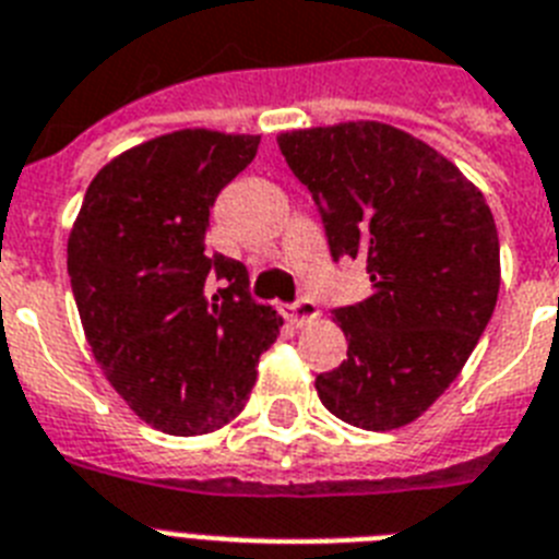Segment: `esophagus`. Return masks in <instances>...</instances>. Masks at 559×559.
<instances>
[{"label": "esophagus", "instance_id": "obj_1", "mask_svg": "<svg viewBox=\"0 0 559 559\" xmlns=\"http://www.w3.org/2000/svg\"><path fill=\"white\" fill-rule=\"evenodd\" d=\"M280 311H283L285 320L294 322V325H306V322H311L320 317V308H317V302L308 297H299L297 302H290V306H280Z\"/></svg>", "mask_w": 559, "mask_h": 559}]
</instances>
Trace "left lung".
Here are the masks:
<instances>
[{
	"label": "left lung",
	"instance_id": "obj_1",
	"mask_svg": "<svg viewBox=\"0 0 559 559\" xmlns=\"http://www.w3.org/2000/svg\"><path fill=\"white\" fill-rule=\"evenodd\" d=\"M311 191L331 257L366 262L371 294L336 308L348 359L317 377L334 417L366 431L408 426L463 371L500 290L491 207L454 163L382 122L276 136Z\"/></svg>",
	"mask_w": 559,
	"mask_h": 559
}]
</instances>
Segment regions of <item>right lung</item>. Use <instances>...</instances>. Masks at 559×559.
<instances>
[{"label":"right lung","mask_w":559,"mask_h":559,"mask_svg":"<svg viewBox=\"0 0 559 559\" xmlns=\"http://www.w3.org/2000/svg\"><path fill=\"white\" fill-rule=\"evenodd\" d=\"M257 145L205 128L142 142L96 174L68 239L87 345L131 412L165 435L237 417L283 325L251 299L246 265L205 248L211 207Z\"/></svg>","instance_id":"right-lung-1"}]
</instances>
